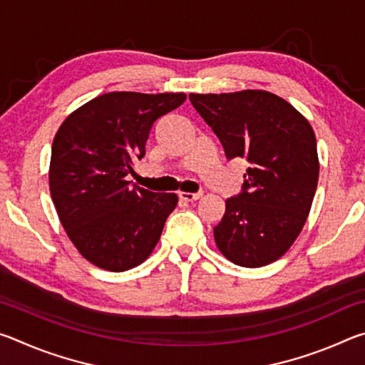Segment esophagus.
Instances as JSON below:
<instances>
[{
    "mask_svg": "<svg viewBox=\"0 0 365 365\" xmlns=\"http://www.w3.org/2000/svg\"><path fill=\"white\" fill-rule=\"evenodd\" d=\"M201 196H202L201 191H197V193H187V191H180V193H178V197H180L182 201H196V200H200Z\"/></svg>",
    "mask_w": 365,
    "mask_h": 365,
    "instance_id": "34e87169",
    "label": "esophagus"
}]
</instances>
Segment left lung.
Wrapping results in <instances>:
<instances>
[{
	"instance_id": "8db88e82",
	"label": "left lung",
	"mask_w": 365,
	"mask_h": 365,
	"mask_svg": "<svg viewBox=\"0 0 365 365\" xmlns=\"http://www.w3.org/2000/svg\"><path fill=\"white\" fill-rule=\"evenodd\" d=\"M190 101L217 135L227 159L250 163L242 193L225 201L214 240L228 261L262 267L298 238L319 180L316 135L292 104L264 90L197 95Z\"/></svg>"
}]
</instances>
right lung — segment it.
<instances>
[{"instance_id":"obj_1","label":"right lung","mask_w":365,"mask_h":365,"mask_svg":"<svg viewBox=\"0 0 365 365\" xmlns=\"http://www.w3.org/2000/svg\"><path fill=\"white\" fill-rule=\"evenodd\" d=\"M185 93L113 91L67 115L53 140L49 191L67 237L86 261L110 272L146 261L178 197L130 185L153 123Z\"/></svg>"}]
</instances>
